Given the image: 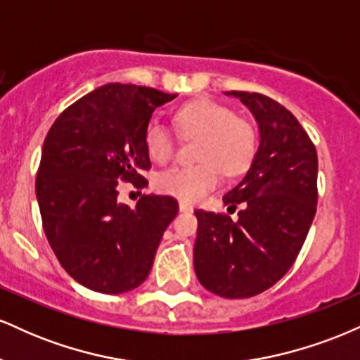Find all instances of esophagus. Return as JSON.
<instances>
[{
  "label": "esophagus",
  "mask_w": 360,
  "mask_h": 360,
  "mask_svg": "<svg viewBox=\"0 0 360 360\" xmlns=\"http://www.w3.org/2000/svg\"><path fill=\"white\" fill-rule=\"evenodd\" d=\"M179 210L181 212H193V206L186 201H179Z\"/></svg>",
  "instance_id": "1"
}]
</instances>
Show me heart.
Listing matches in <instances>:
<instances>
[{"instance_id":"heart-1","label":"heart","mask_w":360,"mask_h":360,"mask_svg":"<svg viewBox=\"0 0 360 360\" xmlns=\"http://www.w3.org/2000/svg\"><path fill=\"white\" fill-rule=\"evenodd\" d=\"M174 122L184 135H200L194 166H174L155 176V188L188 203L203 200L226 176L247 171L257 152V131L247 120L235 117L226 106L210 100L186 103L176 111ZM147 154L164 164L174 154V137L166 123L152 118L143 134Z\"/></svg>"}]
</instances>
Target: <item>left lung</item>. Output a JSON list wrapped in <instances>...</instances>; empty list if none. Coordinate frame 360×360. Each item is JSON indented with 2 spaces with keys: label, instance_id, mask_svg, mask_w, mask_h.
<instances>
[{
  "label": "left lung",
  "instance_id": "left-lung-1",
  "mask_svg": "<svg viewBox=\"0 0 360 360\" xmlns=\"http://www.w3.org/2000/svg\"><path fill=\"white\" fill-rule=\"evenodd\" d=\"M259 123L260 143L245 177L223 196L237 220L196 210L194 272L223 298L274 286L298 257L316 213L318 155L291 111L269 96L230 91Z\"/></svg>",
  "mask_w": 360,
  "mask_h": 360
}]
</instances>
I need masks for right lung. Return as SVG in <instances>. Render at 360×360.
I'll use <instances>...</instances> for the list:
<instances>
[{
	"instance_id": "1",
	"label": "right lung",
	"mask_w": 360,
	"mask_h": 360,
	"mask_svg": "<svg viewBox=\"0 0 360 360\" xmlns=\"http://www.w3.org/2000/svg\"><path fill=\"white\" fill-rule=\"evenodd\" d=\"M177 94L111 82L57 117L42 147L35 193L45 237L65 272L105 295L139 288L179 210L176 198L118 201L120 181L147 186L143 134L152 113Z\"/></svg>"
}]
</instances>
